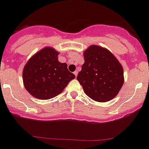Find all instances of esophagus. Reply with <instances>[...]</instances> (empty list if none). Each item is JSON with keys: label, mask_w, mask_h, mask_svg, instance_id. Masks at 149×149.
I'll use <instances>...</instances> for the list:
<instances>
[{"label": "esophagus", "mask_w": 149, "mask_h": 149, "mask_svg": "<svg viewBox=\"0 0 149 149\" xmlns=\"http://www.w3.org/2000/svg\"><path fill=\"white\" fill-rule=\"evenodd\" d=\"M73 73H74V75L76 76H76H77V75H78V71H77V70H76V71L73 72Z\"/></svg>", "instance_id": "1"}]
</instances>
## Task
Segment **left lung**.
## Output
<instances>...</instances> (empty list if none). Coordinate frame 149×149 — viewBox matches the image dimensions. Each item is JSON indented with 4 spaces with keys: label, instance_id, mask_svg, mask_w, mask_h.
Masks as SVG:
<instances>
[{
    "label": "left lung",
    "instance_id": "8db88e82",
    "mask_svg": "<svg viewBox=\"0 0 149 149\" xmlns=\"http://www.w3.org/2000/svg\"><path fill=\"white\" fill-rule=\"evenodd\" d=\"M84 63L77 80L87 96L97 102H108L114 98L123 86V68L107 49L89 46L84 52Z\"/></svg>",
    "mask_w": 149,
    "mask_h": 149
}]
</instances>
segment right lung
<instances>
[{
    "mask_svg": "<svg viewBox=\"0 0 149 149\" xmlns=\"http://www.w3.org/2000/svg\"><path fill=\"white\" fill-rule=\"evenodd\" d=\"M59 54L52 47H44L32 56L24 65L23 84L34 97H54L75 79V75L68 70V65L58 61Z\"/></svg>",
    "mask_w": 149,
    "mask_h": 149,
    "instance_id": "right-lung-1",
    "label": "right lung"
}]
</instances>
